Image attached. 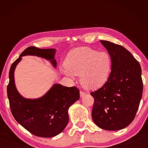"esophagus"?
I'll use <instances>...</instances> for the list:
<instances>
[{"mask_svg": "<svg viewBox=\"0 0 148 148\" xmlns=\"http://www.w3.org/2000/svg\"><path fill=\"white\" fill-rule=\"evenodd\" d=\"M85 95H86V92H84V91H80V97H83Z\"/></svg>", "mask_w": 148, "mask_h": 148, "instance_id": "34e87169", "label": "esophagus"}]
</instances>
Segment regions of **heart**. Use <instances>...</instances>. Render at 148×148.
<instances>
[{
	"instance_id": "heart-1",
	"label": "heart",
	"mask_w": 148,
	"mask_h": 148,
	"mask_svg": "<svg viewBox=\"0 0 148 148\" xmlns=\"http://www.w3.org/2000/svg\"><path fill=\"white\" fill-rule=\"evenodd\" d=\"M112 64V58L108 52L78 47L67 54L62 73L72 79L75 75L79 76L80 84L85 89L96 90L108 81Z\"/></svg>"
}]
</instances>
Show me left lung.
I'll list each match as a JSON object with an SVG mask.
<instances>
[{
  "mask_svg": "<svg viewBox=\"0 0 148 148\" xmlns=\"http://www.w3.org/2000/svg\"><path fill=\"white\" fill-rule=\"evenodd\" d=\"M112 58L107 83L91 92L95 99L92 118L100 128L117 131L133 121L143 91L141 66L128 50L120 45L101 40Z\"/></svg>",
  "mask_w": 148,
  "mask_h": 148,
  "instance_id": "left-lung-1",
  "label": "left lung"
}]
</instances>
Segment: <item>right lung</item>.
Returning <instances> with one entry per match:
<instances>
[{
    "mask_svg": "<svg viewBox=\"0 0 148 148\" xmlns=\"http://www.w3.org/2000/svg\"><path fill=\"white\" fill-rule=\"evenodd\" d=\"M56 51L53 48L27 47L13 62L9 72L7 95L12 114L21 126L31 134L40 137H53L63 131L69 120L68 110L79 99V91L76 87H68L55 84L40 98L26 99L16 88L14 72L22 57L27 56L42 57L50 61L56 68Z\"/></svg>",
    "mask_w": 148,
    "mask_h": 148,
    "instance_id": "right-lung-1",
    "label": "right lung"
}]
</instances>
